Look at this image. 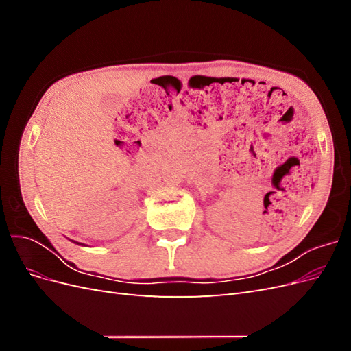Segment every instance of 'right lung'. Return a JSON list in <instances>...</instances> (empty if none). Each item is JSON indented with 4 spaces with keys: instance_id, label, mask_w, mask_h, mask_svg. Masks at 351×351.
I'll return each instance as SVG.
<instances>
[{
    "instance_id": "1",
    "label": "right lung",
    "mask_w": 351,
    "mask_h": 351,
    "mask_svg": "<svg viewBox=\"0 0 351 351\" xmlns=\"http://www.w3.org/2000/svg\"><path fill=\"white\" fill-rule=\"evenodd\" d=\"M77 244H80V243H77Z\"/></svg>"
}]
</instances>
